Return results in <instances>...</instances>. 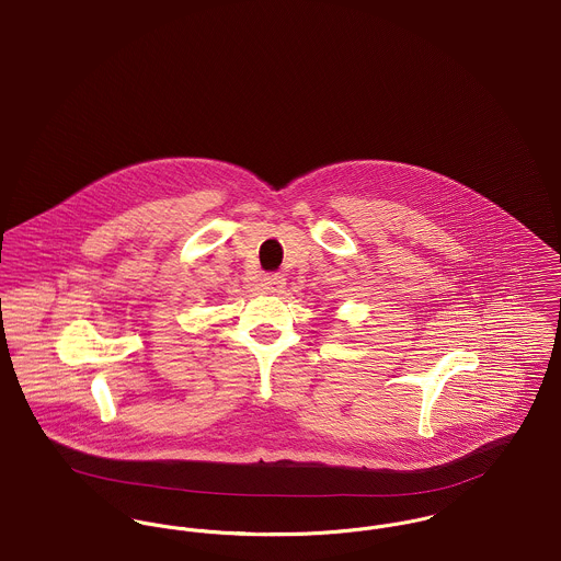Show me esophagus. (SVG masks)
Here are the masks:
<instances>
[{"label": "esophagus", "mask_w": 561, "mask_h": 561, "mask_svg": "<svg viewBox=\"0 0 561 561\" xmlns=\"http://www.w3.org/2000/svg\"><path fill=\"white\" fill-rule=\"evenodd\" d=\"M286 288V277L279 275V273H273V275H266L262 279V290L266 295H282Z\"/></svg>", "instance_id": "obj_1"}]
</instances>
